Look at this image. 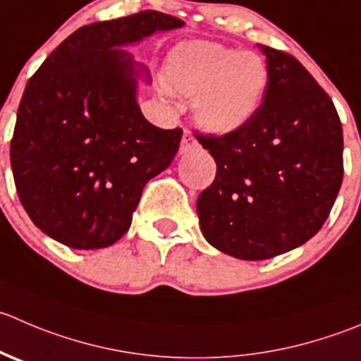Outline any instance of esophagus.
I'll use <instances>...</instances> for the list:
<instances>
[{
	"mask_svg": "<svg viewBox=\"0 0 361 361\" xmlns=\"http://www.w3.org/2000/svg\"><path fill=\"white\" fill-rule=\"evenodd\" d=\"M194 148H197V141H195V137L192 135V132L185 128L183 137H181L180 153H187V152H190V149H194Z\"/></svg>",
	"mask_w": 361,
	"mask_h": 361,
	"instance_id": "1",
	"label": "esophagus"
}]
</instances>
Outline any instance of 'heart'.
<instances>
[{"mask_svg":"<svg viewBox=\"0 0 361 361\" xmlns=\"http://www.w3.org/2000/svg\"><path fill=\"white\" fill-rule=\"evenodd\" d=\"M268 65L257 52L213 42H187L166 61V84L194 99V118L213 134L240 130L255 116L268 87Z\"/></svg>","mask_w":361,"mask_h":361,"instance_id":"obj_1","label":"heart"}]
</instances>
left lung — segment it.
Here are the masks:
<instances>
[{
  "label": "left lung",
  "mask_w": 361,
  "mask_h": 361,
  "mask_svg": "<svg viewBox=\"0 0 361 361\" xmlns=\"http://www.w3.org/2000/svg\"><path fill=\"white\" fill-rule=\"evenodd\" d=\"M268 87L240 130L199 134L216 162L199 194L209 245L238 259L275 257L309 241L330 215L344 176V137L334 102L289 52L261 45Z\"/></svg>",
  "instance_id": "1"
}]
</instances>
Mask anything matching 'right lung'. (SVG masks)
<instances>
[{
    "label": "right lung",
    "instance_id": "right-lung-1",
    "mask_svg": "<svg viewBox=\"0 0 361 361\" xmlns=\"http://www.w3.org/2000/svg\"><path fill=\"white\" fill-rule=\"evenodd\" d=\"M181 26L157 10L87 24L27 80L10 164L20 204L47 236L82 250L116 243L145 185L173 162L183 130L142 116L137 70L120 47Z\"/></svg>",
    "mask_w": 361,
    "mask_h": 361
}]
</instances>
